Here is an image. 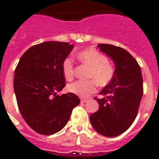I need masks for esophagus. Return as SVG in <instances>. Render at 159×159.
<instances>
[{
    "mask_svg": "<svg viewBox=\"0 0 159 159\" xmlns=\"http://www.w3.org/2000/svg\"><path fill=\"white\" fill-rule=\"evenodd\" d=\"M80 101H81V102H88V99H84V98H81Z\"/></svg>",
    "mask_w": 159,
    "mask_h": 159,
    "instance_id": "obj_1",
    "label": "esophagus"
}]
</instances>
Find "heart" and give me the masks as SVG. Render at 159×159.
<instances>
[{
    "instance_id": "obj_1",
    "label": "heart",
    "mask_w": 159,
    "mask_h": 159,
    "mask_svg": "<svg viewBox=\"0 0 159 159\" xmlns=\"http://www.w3.org/2000/svg\"><path fill=\"white\" fill-rule=\"evenodd\" d=\"M78 60L90 67L89 80H78L70 84L67 90L80 97H88L96 91L97 84L100 87L107 86L113 80L115 75L114 66L107 60L104 55L95 49L88 48L77 53ZM64 75L67 80L74 76V64L71 59L66 58L62 65Z\"/></svg>"
}]
</instances>
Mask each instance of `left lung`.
<instances>
[{
    "label": "left lung",
    "instance_id": "8db88e82",
    "mask_svg": "<svg viewBox=\"0 0 159 159\" xmlns=\"http://www.w3.org/2000/svg\"><path fill=\"white\" fill-rule=\"evenodd\" d=\"M98 48L111 58L116 70L111 82L99 93L103 97L95 98L99 107L90 116V121L100 134L116 137L126 131L137 116L143 94L141 67L122 48L107 43Z\"/></svg>",
    "mask_w": 159,
    "mask_h": 159
}]
</instances>
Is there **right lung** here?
<instances>
[{"label": "right lung", "mask_w": 159, "mask_h": 159, "mask_svg": "<svg viewBox=\"0 0 159 159\" xmlns=\"http://www.w3.org/2000/svg\"><path fill=\"white\" fill-rule=\"evenodd\" d=\"M73 48L66 42L38 43L22 55L15 69L13 87L20 112L40 134L62 130L80 102L71 92L57 95L65 87L62 65Z\"/></svg>", "instance_id": "obj_1"}]
</instances>
